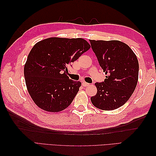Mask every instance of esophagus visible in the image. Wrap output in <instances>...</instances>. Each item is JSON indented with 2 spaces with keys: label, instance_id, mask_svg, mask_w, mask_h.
<instances>
[{
  "label": "esophagus",
  "instance_id": "obj_1",
  "mask_svg": "<svg viewBox=\"0 0 156 156\" xmlns=\"http://www.w3.org/2000/svg\"><path fill=\"white\" fill-rule=\"evenodd\" d=\"M82 85H83V87H88V86L89 85H90V84H89L88 83H87V82H82Z\"/></svg>",
  "mask_w": 156,
  "mask_h": 156
}]
</instances>
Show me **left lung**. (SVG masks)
Here are the masks:
<instances>
[{
    "label": "left lung",
    "mask_w": 156,
    "mask_h": 156,
    "mask_svg": "<svg viewBox=\"0 0 156 156\" xmlns=\"http://www.w3.org/2000/svg\"><path fill=\"white\" fill-rule=\"evenodd\" d=\"M90 42L107 75L103 82L95 83L97 92L90 98L91 102L101 110H115L129 100L136 88L139 76L137 56L129 45L120 41Z\"/></svg>",
    "instance_id": "1"
}]
</instances>
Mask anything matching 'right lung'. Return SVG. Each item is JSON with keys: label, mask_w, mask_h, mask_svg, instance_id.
<instances>
[{"label": "right lung", "mask_w": 156, "mask_h": 156, "mask_svg": "<svg viewBox=\"0 0 156 156\" xmlns=\"http://www.w3.org/2000/svg\"><path fill=\"white\" fill-rule=\"evenodd\" d=\"M90 48L82 38L49 37L37 42L24 66L26 87L35 104L48 112H59L74 100L80 81L66 74L68 66Z\"/></svg>", "instance_id": "1"}]
</instances>
